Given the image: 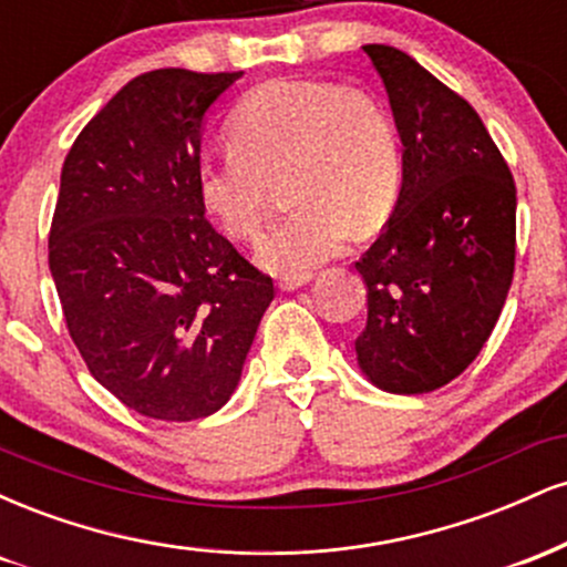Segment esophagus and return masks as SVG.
<instances>
[{
    "mask_svg": "<svg viewBox=\"0 0 567 567\" xmlns=\"http://www.w3.org/2000/svg\"><path fill=\"white\" fill-rule=\"evenodd\" d=\"M309 279H311V275H288V277H279L277 285H279V290H298V288H303Z\"/></svg>",
    "mask_w": 567,
    "mask_h": 567,
    "instance_id": "esophagus-1",
    "label": "esophagus"
}]
</instances>
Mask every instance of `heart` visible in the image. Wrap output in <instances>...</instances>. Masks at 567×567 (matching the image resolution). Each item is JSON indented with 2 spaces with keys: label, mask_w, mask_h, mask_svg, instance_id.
I'll use <instances>...</instances> for the list:
<instances>
[{
  "label": "heart",
  "mask_w": 567,
  "mask_h": 567,
  "mask_svg": "<svg viewBox=\"0 0 567 567\" xmlns=\"http://www.w3.org/2000/svg\"><path fill=\"white\" fill-rule=\"evenodd\" d=\"M229 138L231 146L197 162L199 202L226 237L247 243L285 178L296 207L256 247L258 264L275 275H309L354 229L379 231L400 199L396 130L362 90L328 80L266 82L237 103Z\"/></svg>",
  "instance_id": "heart-1"
}]
</instances>
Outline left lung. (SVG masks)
<instances>
[{"label":"left lung","instance_id":"left-lung-1","mask_svg":"<svg viewBox=\"0 0 567 567\" xmlns=\"http://www.w3.org/2000/svg\"><path fill=\"white\" fill-rule=\"evenodd\" d=\"M402 138V188L357 261L368 322L357 362L383 392L424 394L472 365L514 275L517 192L480 114L389 44H365Z\"/></svg>","mask_w":567,"mask_h":567}]
</instances>
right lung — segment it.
Here are the masks:
<instances>
[{
	"label": "right lung",
	"instance_id": "obj_1",
	"mask_svg": "<svg viewBox=\"0 0 567 567\" xmlns=\"http://www.w3.org/2000/svg\"><path fill=\"white\" fill-rule=\"evenodd\" d=\"M243 71L157 69L76 135L50 271L74 347L122 405L194 421L229 402L275 282L205 218L202 120Z\"/></svg>",
	"mask_w": 567,
	"mask_h": 567
}]
</instances>
